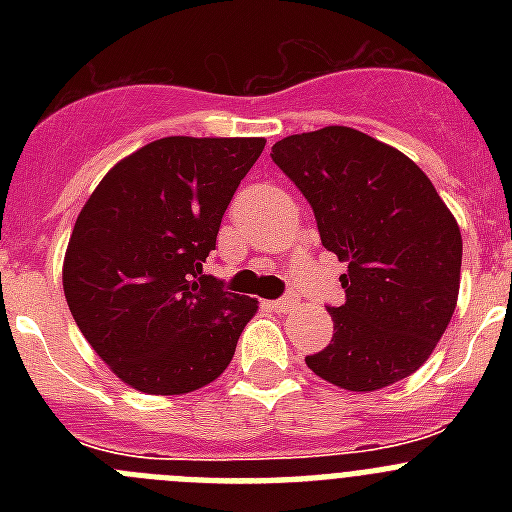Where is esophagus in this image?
<instances>
[{
    "label": "esophagus",
    "mask_w": 512,
    "mask_h": 512,
    "mask_svg": "<svg viewBox=\"0 0 512 512\" xmlns=\"http://www.w3.org/2000/svg\"><path fill=\"white\" fill-rule=\"evenodd\" d=\"M271 307H274V310H277V312L295 310V307H297V297L295 295H284V297H279V300L271 302Z\"/></svg>",
    "instance_id": "obj_1"
}]
</instances>
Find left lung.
Instances as JSON below:
<instances>
[{"instance_id": "left-lung-1", "label": "left lung", "mask_w": 512, "mask_h": 512, "mask_svg": "<svg viewBox=\"0 0 512 512\" xmlns=\"http://www.w3.org/2000/svg\"><path fill=\"white\" fill-rule=\"evenodd\" d=\"M271 161L312 212L323 246L346 261L333 338L305 364L351 392L390 387L423 366L459 297L461 233L431 179L397 148L354 128L289 135Z\"/></svg>"}]
</instances>
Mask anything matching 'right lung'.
Returning a JSON list of instances; mask_svg holds the SVG:
<instances>
[{
  "mask_svg": "<svg viewBox=\"0 0 512 512\" xmlns=\"http://www.w3.org/2000/svg\"><path fill=\"white\" fill-rule=\"evenodd\" d=\"M264 138L153 140L104 176L63 261L76 325L148 395L200 390L228 369L259 302L202 271Z\"/></svg>",
  "mask_w": 512,
  "mask_h": 512,
  "instance_id": "obj_1",
  "label": "right lung"
}]
</instances>
